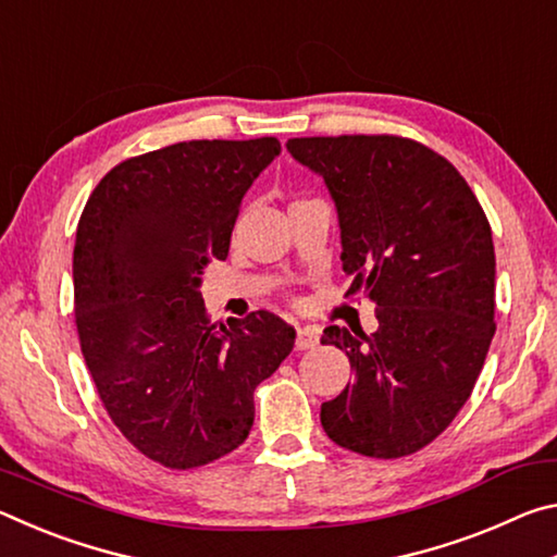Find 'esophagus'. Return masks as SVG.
<instances>
[{
	"instance_id": "1",
	"label": "esophagus",
	"mask_w": 557,
	"mask_h": 557,
	"mask_svg": "<svg viewBox=\"0 0 557 557\" xmlns=\"http://www.w3.org/2000/svg\"><path fill=\"white\" fill-rule=\"evenodd\" d=\"M297 351H309V348H317L319 346V332H314V329H299L297 332Z\"/></svg>"
}]
</instances>
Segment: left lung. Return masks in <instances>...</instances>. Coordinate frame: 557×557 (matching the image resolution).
<instances>
[{
  "instance_id": "obj_1",
  "label": "left lung",
  "mask_w": 557,
  "mask_h": 557,
  "mask_svg": "<svg viewBox=\"0 0 557 557\" xmlns=\"http://www.w3.org/2000/svg\"><path fill=\"white\" fill-rule=\"evenodd\" d=\"M287 149L332 191L346 295L379 307L371 336L324 329L354 381L322 405V428L356 455H414L465 408L492 346V225L465 176L414 139L295 137Z\"/></svg>"
}]
</instances>
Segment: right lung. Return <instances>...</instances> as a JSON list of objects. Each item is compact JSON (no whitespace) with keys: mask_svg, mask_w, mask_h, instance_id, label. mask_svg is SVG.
<instances>
[{"mask_svg":"<svg viewBox=\"0 0 557 557\" xmlns=\"http://www.w3.org/2000/svg\"><path fill=\"white\" fill-rule=\"evenodd\" d=\"M277 137L191 139L100 178L73 248V312L102 408L137 451L196 469L238 449L252 393L295 346L280 317L211 322L201 272L228 258L243 196Z\"/></svg>","mask_w":557,"mask_h":557,"instance_id":"add662e5","label":"right lung"}]
</instances>
